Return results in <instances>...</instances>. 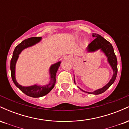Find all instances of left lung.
I'll use <instances>...</instances> for the list:
<instances>
[{
  "label": "left lung",
  "mask_w": 129,
  "mask_h": 129,
  "mask_svg": "<svg viewBox=\"0 0 129 129\" xmlns=\"http://www.w3.org/2000/svg\"><path fill=\"white\" fill-rule=\"evenodd\" d=\"M92 36L93 38H94V39L87 46L86 48L87 51L88 53H92L98 50H100L101 51H102L107 58L108 63H109V65L112 67V69L113 70V76H112L110 81L106 85H104L103 88H99V89L95 90L93 92H88V91H84V90L81 89L79 87H78L82 91L88 93V94H100L106 91L115 82L116 78L117 73H118V67H117L118 62H117L116 56L115 55V53H114V50L112 44L109 41H107V40L105 39L103 37L100 36V35L93 34ZM74 82H75V84H76V82H75V76H74Z\"/></svg>",
  "instance_id": "8db88e82"
}]
</instances>
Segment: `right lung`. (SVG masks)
I'll return each instance as SVG.
<instances>
[{
	"instance_id": "1",
	"label": "right lung",
	"mask_w": 129,
	"mask_h": 129,
	"mask_svg": "<svg viewBox=\"0 0 129 129\" xmlns=\"http://www.w3.org/2000/svg\"><path fill=\"white\" fill-rule=\"evenodd\" d=\"M42 40L41 37H34L28 39H25L21 43L16 46L13 53L12 58L10 62V70L13 81L16 86L19 88L23 93L27 96L33 98H39L44 96L48 94L51 90L54 88L56 83V75L59 67L61 61H59L55 63H53L50 66L49 69L50 82L45 85H39L38 84L31 85V86H22L17 82L16 79V64L18 59L19 54L23 50L28 47L36 45Z\"/></svg>"
}]
</instances>
